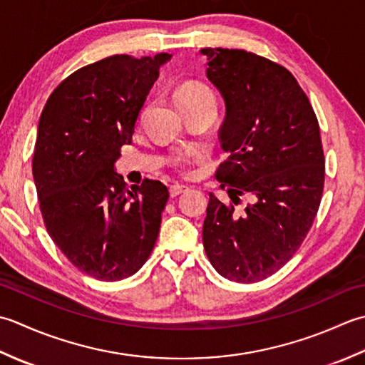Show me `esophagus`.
I'll return each instance as SVG.
<instances>
[{"label": "esophagus", "mask_w": 365, "mask_h": 365, "mask_svg": "<svg viewBox=\"0 0 365 365\" xmlns=\"http://www.w3.org/2000/svg\"><path fill=\"white\" fill-rule=\"evenodd\" d=\"M184 185L182 184H173V185H170V195L172 197H176V195H180V193H182L184 192Z\"/></svg>", "instance_id": "1"}]
</instances>
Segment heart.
Listing matches in <instances>:
<instances>
[{
  "instance_id": "heart-1",
  "label": "heart",
  "mask_w": 365,
  "mask_h": 365,
  "mask_svg": "<svg viewBox=\"0 0 365 365\" xmlns=\"http://www.w3.org/2000/svg\"><path fill=\"white\" fill-rule=\"evenodd\" d=\"M207 99H214V94L210 88L200 81H187L184 83L176 93V103L178 107L181 106H190V103H198ZM192 159L189 158H178L175 159V165L185 170Z\"/></svg>"
}]
</instances>
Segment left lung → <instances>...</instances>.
I'll return each mask as SVG.
<instances>
[{
  "label": "left lung",
  "instance_id": "1",
  "mask_svg": "<svg viewBox=\"0 0 365 365\" xmlns=\"http://www.w3.org/2000/svg\"><path fill=\"white\" fill-rule=\"evenodd\" d=\"M206 77L225 102L217 180L230 198L250 193L242 214L210 193L203 245L222 277L254 284L299 249L324 184L319 125L292 72L245 50L202 48ZM235 203V200H233Z\"/></svg>",
  "mask_w": 365,
  "mask_h": 365
}]
</instances>
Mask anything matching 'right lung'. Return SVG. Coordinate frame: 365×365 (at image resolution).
<instances>
[{
  "label": "right lung",
  "instance_id": "right-lung-1",
  "mask_svg": "<svg viewBox=\"0 0 365 365\" xmlns=\"http://www.w3.org/2000/svg\"><path fill=\"white\" fill-rule=\"evenodd\" d=\"M170 59L115 55L88 64L50 94L37 124L33 178L47 232L98 280L133 276L158 240L168 189L153 180L129 189L115 162Z\"/></svg>",
  "mask_w": 365,
  "mask_h": 365
}]
</instances>
